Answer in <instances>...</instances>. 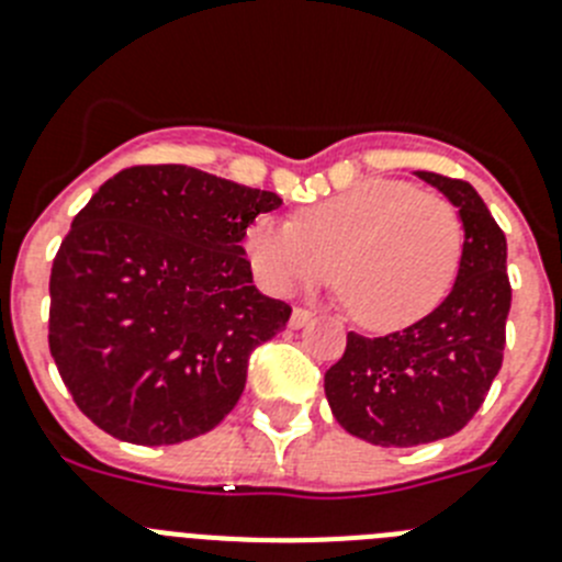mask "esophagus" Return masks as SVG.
<instances>
[{"label": "esophagus", "instance_id": "34e87169", "mask_svg": "<svg viewBox=\"0 0 562 562\" xmlns=\"http://www.w3.org/2000/svg\"><path fill=\"white\" fill-rule=\"evenodd\" d=\"M312 321V312L304 310V306H295L290 315V326L292 329H301V326H306Z\"/></svg>", "mask_w": 562, "mask_h": 562}]
</instances>
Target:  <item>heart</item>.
<instances>
[{"mask_svg": "<svg viewBox=\"0 0 562 562\" xmlns=\"http://www.w3.org/2000/svg\"><path fill=\"white\" fill-rule=\"evenodd\" d=\"M245 250L258 281L278 295L335 281L357 324L411 326L448 297L464 258L459 207L402 180H366L281 220H252Z\"/></svg>", "mask_w": 562, "mask_h": 562, "instance_id": "1", "label": "heart"}]
</instances>
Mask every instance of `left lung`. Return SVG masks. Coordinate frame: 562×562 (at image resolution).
Here are the masks:
<instances>
[{"mask_svg":"<svg viewBox=\"0 0 562 562\" xmlns=\"http://www.w3.org/2000/svg\"><path fill=\"white\" fill-rule=\"evenodd\" d=\"M439 188L464 222V258L450 295L430 315L385 337L349 331L346 351L326 371V400L357 439L416 448L448 439L473 419L504 362L513 286L506 236L475 188L416 171Z\"/></svg>","mask_w":562,"mask_h":562,"instance_id":"8db88e82","label":"left lung"}]
</instances>
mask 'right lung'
I'll return each instance as SVG.
<instances>
[{"instance_id": "right-lung-1", "label": "right lung", "mask_w": 562, "mask_h": 562, "mask_svg": "<svg viewBox=\"0 0 562 562\" xmlns=\"http://www.w3.org/2000/svg\"><path fill=\"white\" fill-rule=\"evenodd\" d=\"M278 205L188 166H132L98 188L49 272V355L87 419L157 448L236 408L252 349L292 315L256 290L241 247Z\"/></svg>"}]
</instances>
